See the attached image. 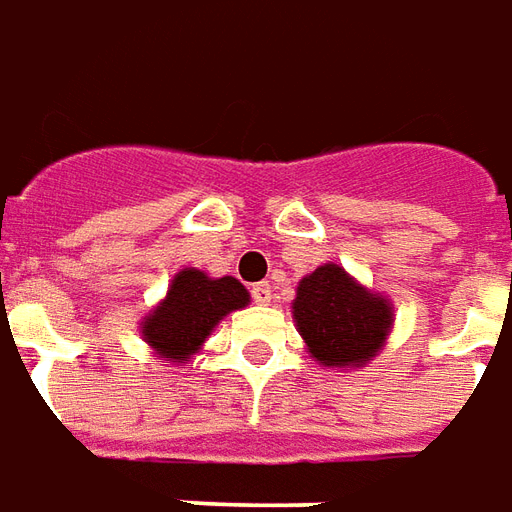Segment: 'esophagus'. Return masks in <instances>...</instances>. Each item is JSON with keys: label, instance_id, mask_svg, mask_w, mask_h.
I'll list each match as a JSON object with an SVG mask.
<instances>
[{"label": "esophagus", "instance_id": "esophagus-1", "mask_svg": "<svg viewBox=\"0 0 512 512\" xmlns=\"http://www.w3.org/2000/svg\"><path fill=\"white\" fill-rule=\"evenodd\" d=\"M252 301L260 306L271 304V285H268V282H257V285H252Z\"/></svg>", "mask_w": 512, "mask_h": 512}]
</instances>
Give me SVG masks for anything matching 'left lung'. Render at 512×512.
<instances>
[{"mask_svg":"<svg viewBox=\"0 0 512 512\" xmlns=\"http://www.w3.org/2000/svg\"><path fill=\"white\" fill-rule=\"evenodd\" d=\"M293 317L312 358L342 369L377 355L391 328V304L352 282L344 268L325 263L301 279Z\"/></svg>","mask_w":512,"mask_h":512,"instance_id":"8db88e82","label":"left lung"}]
</instances>
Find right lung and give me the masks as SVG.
Instances as JSON below:
<instances>
[{"mask_svg":"<svg viewBox=\"0 0 512 512\" xmlns=\"http://www.w3.org/2000/svg\"><path fill=\"white\" fill-rule=\"evenodd\" d=\"M249 304L246 287L233 279H211L203 271L184 268L176 274L165 301L146 317L143 339L173 363L187 361L225 314Z\"/></svg>","mask_w":512,"mask_h":512,"instance_id":"right-lung-1","label":"right lung"}]
</instances>
